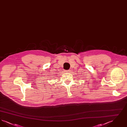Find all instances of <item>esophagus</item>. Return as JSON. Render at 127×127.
<instances>
[{"mask_svg": "<svg viewBox=\"0 0 127 127\" xmlns=\"http://www.w3.org/2000/svg\"><path fill=\"white\" fill-rule=\"evenodd\" d=\"M66 72H70V70H65Z\"/></svg>", "mask_w": 127, "mask_h": 127, "instance_id": "esophagus-1", "label": "esophagus"}]
</instances>
